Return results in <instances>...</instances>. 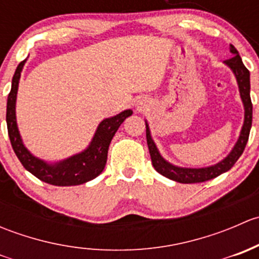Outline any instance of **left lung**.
<instances>
[{
    "instance_id": "8db88e82",
    "label": "left lung",
    "mask_w": 259,
    "mask_h": 259,
    "mask_svg": "<svg viewBox=\"0 0 259 259\" xmlns=\"http://www.w3.org/2000/svg\"><path fill=\"white\" fill-rule=\"evenodd\" d=\"M231 52L234 55L231 59L226 60L224 64L233 71L236 75L237 82H238L239 94H241V99L244 105V122L239 134L238 140H237L236 145L232 149L231 153L226 156L222 161L214 164V165L205 166V168H180V166H176L173 164L168 163L163 156L159 153L158 148H156L155 143L151 139L150 130H149L148 122L145 121L146 125V143H148L149 153H150L151 163H153L154 169L161 176L166 177V178L176 180L178 183H183V184H190V183H202L207 182L213 178H217L221 174L228 171L232 166L236 164L238 160L239 156L242 155L243 150H244L245 145H247L248 138H249L250 126H252V113H253V106L252 101H250V82H249V71L247 67L243 65L241 56H239L238 51L231 45Z\"/></svg>"
}]
</instances>
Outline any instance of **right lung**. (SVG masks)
<instances>
[{
	"label": "right lung",
	"instance_id": "add662e5",
	"mask_svg": "<svg viewBox=\"0 0 259 259\" xmlns=\"http://www.w3.org/2000/svg\"><path fill=\"white\" fill-rule=\"evenodd\" d=\"M26 60L18 64L14 77H12L11 91L7 98V111L6 121L9 137L11 140V145L14 148L15 154L18 160L23 165L26 170L49 184L57 185V187H69V185H79L93 180L101 174L105 168L108 160V150L111 139L115 133L117 132L120 125L122 124L127 116L133 114V110H124L113 117L104 119L99 124L95 135L91 140L90 145L79 154L70 156L65 160L50 164L45 160L33 156L23 145L22 139L20 137L17 122H16V96L20 81L21 71L25 65Z\"/></svg>",
	"mask_w": 259,
	"mask_h": 259
}]
</instances>
